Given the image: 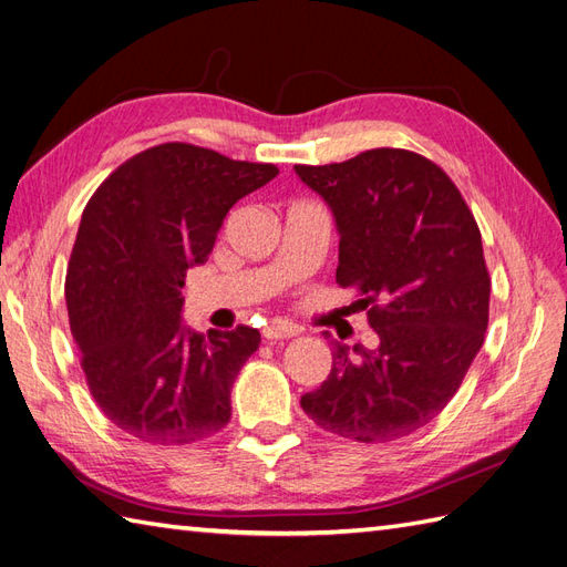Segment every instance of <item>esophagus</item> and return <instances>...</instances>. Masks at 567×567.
<instances>
[{"label": "esophagus", "mask_w": 567, "mask_h": 567, "mask_svg": "<svg viewBox=\"0 0 567 567\" xmlns=\"http://www.w3.org/2000/svg\"><path fill=\"white\" fill-rule=\"evenodd\" d=\"M301 328L299 326H292V323H282V321H275L270 326L264 328V338L266 340H287V338H295L299 336Z\"/></svg>", "instance_id": "esophagus-1"}]
</instances>
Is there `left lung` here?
Returning a JSON list of instances; mask_svg holds the SVG:
<instances>
[{
    "label": "left lung",
    "mask_w": 567,
    "mask_h": 567,
    "mask_svg": "<svg viewBox=\"0 0 567 567\" xmlns=\"http://www.w3.org/2000/svg\"><path fill=\"white\" fill-rule=\"evenodd\" d=\"M330 206L336 280L354 287L379 347L336 342L332 369L301 398L313 422L359 443L426 426L464 381L488 326L482 231L457 186L429 157L373 148L332 165H295Z\"/></svg>",
    "instance_id": "left-lung-1"
}]
</instances>
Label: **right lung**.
<instances>
[{
	"label": "right lung",
	"mask_w": 567,
	"mask_h": 567,
	"mask_svg": "<svg viewBox=\"0 0 567 567\" xmlns=\"http://www.w3.org/2000/svg\"><path fill=\"white\" fill-rule=\"evenodd\" d=\"M278 172L163 143L91 196L69 258V326L91 395L124 433L186 445L227 426L231 385L260 332L237 326L206 340L184 328L182 287L208 260L229 208Z\"/></svg>",
	"instance_id": "right-lung-1"
}]
</instances>
